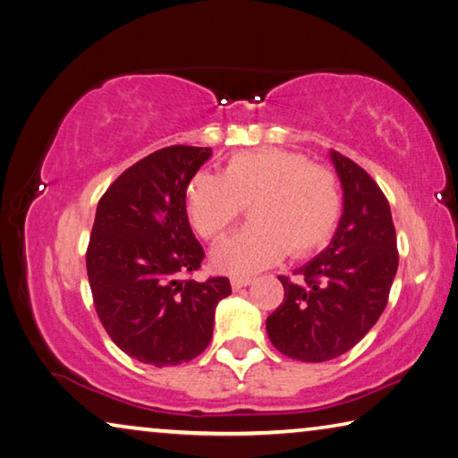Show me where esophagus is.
<instances>
[{
	"mask_svg": "<svg viewBox=\"0 0 458 458\" xmlns=\"http://www.w3.org/2000/svg\"><path fill=\"white\" fill-rule=\"evenodd\" d=\"M253 284V277H245V276H233L231 277V287L233 290H242V287H247Z\"/></svg>",
	"mask_w": 458,
	"mask_h": 458,
	"instance_id": "34e87169",
	"label": "esophagus"
}]
</instances>
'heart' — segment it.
<instances>
[{"mask_svg": "<svg viewBox=\"0 0 458 458\" xmlns=\"http://www.w3.org/2000/svg\"><path fill=\"white\" fill-rule=\"evenodd\" d=\"M250 205L253 225L215 247L223 271L255 274L287 251L301 258L319 250L338 223L340 191L332 173L282 148L239 152L221 174L197 173L187 187L189 221L208 242H219Z\"/></svg>", "mask_w": 458, "mask_h": 458, "instance_id": "1", "label": "heart"}]
</instances>
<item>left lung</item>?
I'll return each mask as SVG.
<instances>
[{"mask_svg": "<svg viewBox=\"0 0 458 458\" xmlns=\"http://www.w3.org/2000/svg\"><path fill=\"white\" fill-rule=\"evenodd\" d=\"M342 187V216L330 245L279 277L284 303L267 318L274 346L301 362H326L364 338L378 322L398 269L396 231L378 184L354 160L330 150Z\"/></svg>", "mask_w": 458, "mask_h": 458, "instance_id": "1", "label": "left lung"}]
</instances>
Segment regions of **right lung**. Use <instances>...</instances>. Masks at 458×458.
I'll return each instance as SVG.
<instances>
[{
	"instance_id": "add662e5",
	"label": "right lung",
	"mask_w": 458,
	"mask_h": 458,
	"mask_svg": "<svg viewBox=\"0 0 458 458\" xmlns=\"http://www.w3.org/2000/svg\"><path fill=\"white\" fill-rule=\"evenodd\" d=\"M207 147H166L118 176L96 207L86 251L94 308L112 342L134 360L176 366L213 335L227 277L182 279L200 267L203 247L187 216V187L211 158Z\"/></svg>"
}]
</instances>
